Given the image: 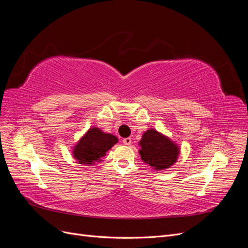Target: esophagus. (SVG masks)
<instances>
[{
  "mask_svg": "<svg viewBox=\"0 0 248 248\" xmlns=\"http://www.w3.org/2000/svg\"><path fill=\"white\" fill-rule=\"evenodd\" d=\"M123 144H125V145H130V144H131V139H130V138H125V139H123Z\"/></svg>",
  "mask_w": 248,
  "mask_h": 248,
  "instance_id": "esophagus-1",
  "label": "esophagus"
}]
</instances>
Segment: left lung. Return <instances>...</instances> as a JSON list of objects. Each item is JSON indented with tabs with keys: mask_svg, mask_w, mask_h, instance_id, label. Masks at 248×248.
<instances>
[{
	"mask_svg": "<svg viewBox=\"0 0 248 248\" xmlns=\"http://www.w3.org/2000/svg\"><path fill=\"white\" fill-rule=\"evenodd\" d=\"M141 159L156 170L168 169L177 160L179 149L161 133L154 129L144 133L140 141Z\"/></svg>",
	"mask_w": 248,
	"mask_h": 248,
	"instance_id": "8db88e82",
	"label": "left lung"
}]
</instances>
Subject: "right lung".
<instances>
[{"instance_id": "obj_1", "label": "right lung", "mask_w": 248, "mask_h": 248, "mask_svg": "<svg viewBox=\"0 0 248 248\" xmlns=\"http://www.w3.org/2000/svg\"><path fill=\"white\" fill-rule=\"evenodd\" d=\"M118 141L109 133H104L99 128L90 129L73 150L74 158L81 164H92L106 156V153Z\"/></svg>"}]
</instances>
